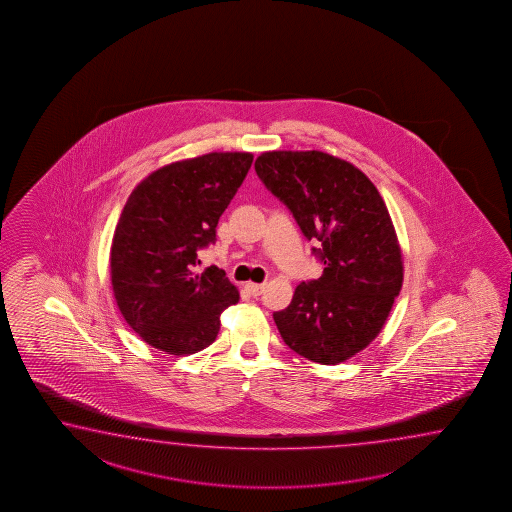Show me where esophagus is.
<instances>
[{
    "label": "esophagus",
    "instance_id": "1",
    "mask_svg": "<svg viewBox=\"0 0 512 512\" xmlns=\"http://www.w3.org/2000/svg\"><path fill=\"white\" fill-rule=\"evenodd\" d=\"M245 289L251 292L252 296H260L263 289H265V285H263V283H247Z\"/></svg>",
    "mask_w": 512,
    "mask_h": 512
}]
</instances>
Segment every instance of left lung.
<instances>
[{
    "mask_svg": "<svg viewBox=\"0 0 512 512\" xmlns=\"http://www.w3.org/2000/svg\"><path fill=\"white\" fill-rule=\"evenodd\" d=\"M323 263L274 312L283 341L307 360L336 365L363 351L400 294L403 260L387 205L360 169L321 151L263 152L254 163Z\"/></svg>",
    "mask_w": 512,
    "mask_h": 512,
    "instance_id": "8db88e82",
    "label": "left lung"
}]
</instances>
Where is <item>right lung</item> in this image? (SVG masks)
<instances>
[{
  "label": "right lung",
  "mask_w": 512,
  "mask_h": 512,
  "mask_svg": "<svg viewBox=\"0 0 512 512\" xmlns=\"http://www.w3.org/2000/svg\"><path fill=\"white\" fill-rule=\"evenodd\" d=\"M251 163V152L174 161L125 203L112 238V291L129 327L154 349L183 356L209 347L221 312L240 300L225 272L196 267Z\"/></svg>",
  "instance_id": "1"
}]
</instances>
